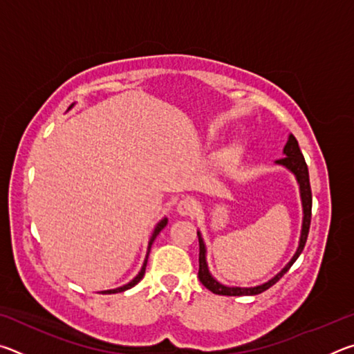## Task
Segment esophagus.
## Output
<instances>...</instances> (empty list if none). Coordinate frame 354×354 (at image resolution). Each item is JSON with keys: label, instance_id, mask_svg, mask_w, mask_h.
<instances>
[{"label": "esophagus", "instance_id": "1", "mask_svg": "<svg viewBox=\"0 0 354 354\" xmlns=\"http://www.w3.org/2000/svg\"><path fill=\"white\" fill-rule=\"evenodd\" d=\"M196 203L192 198H184L178 203L176 212L181 215V217H189V215H194L196 212Z\"/></svg>", "mask_w": 354, "mask_h": 354}]
</instances>
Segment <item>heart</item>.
Returning a JSON list of instances; mask_svg holds the SVG:
<instances>
[{"label":"heart","instance_id":"b5f03b06","mask_svg":"<svg viewBox=\"0 0 354 354\" xmlns=\"http://www.w3.org/2000/svg\"><path fill=\"white\" fill-rule=\"evenodd\" d=\"M239 153H241V147L237 145V143H230V145H226L220 149L217 153V162L220 165H227L231 164L232 160H234Z\"/></svg>","mask_w":354,"mask_h":354}]
</instances>
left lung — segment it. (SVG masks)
<instances>
[{"instance_id":"8db88e82","label":"left lung","mask_w":354,"mask_h":354,"mask_svg":"<svg viewBox=\"0 0 354 354\" xmlns=\"http://www.w3.org/2000/svg\"><path fill=\"white\" fill-rule=\"evenodd\" d=\"M284 158L274 160V165L283 167L287 171H290L295 181L298 184V192H299V201H301V211H303V218H301V231H299V239H298V247L295 253L290 257V261L286 263V266L281 268V270L274 274L266 283L257 284V286H250V287H241V286H226L214 277L209 270L207 263V247L205 242V237H203V232L198 230L196 234H198L200 241V270H198V278L201 284L206 287V289L211 290L212 293H217V295H227V297H242V295H257V293H262L263 290L270 289L273 284H277L278 281L284 277V273L293 266V262L298 259V256L301 254L304 248V243H306L308 232H309V225H310V209H313V194H310V184H309V171L308 165L304 162V158L301 151H299L298 142L295 137L289 134L287 137V142L283 148Z\"/></svg>"}]
</instances>
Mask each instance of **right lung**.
<instances>
[{
    "label": "right lung",
    "mask_w": 354,
    "mask_h": 354,
    "mask_svg": "<svg viewBox=\"0 0 354 354\" xmlns=\"http://www.w3.org/2000/svg\"><path fill=\"white\" fill-rule=\"evenodd\" d=\"M75 106V103L71 104L70 107H68V111L71 109V107ZM167 223H169V218L167 217H162L160 218L158 223H156V226H154V230H153V232H151V236H149V239H148V247H147V254H145V259H143V263H142V268L139 270V273L136 274V277L129 281V283H127V284H123V286H120V287H117V289H109V290H101V293H118V292H124V290H128V289H131V287H134L137 283H139V281L143 278V274H145V268H147V262H148V256H149V251H151V245H153V242H154V239L159 236V232L164 230V227L167 226Z\"/></svg>",
    "instance_id": "1"
}]
</instances>
